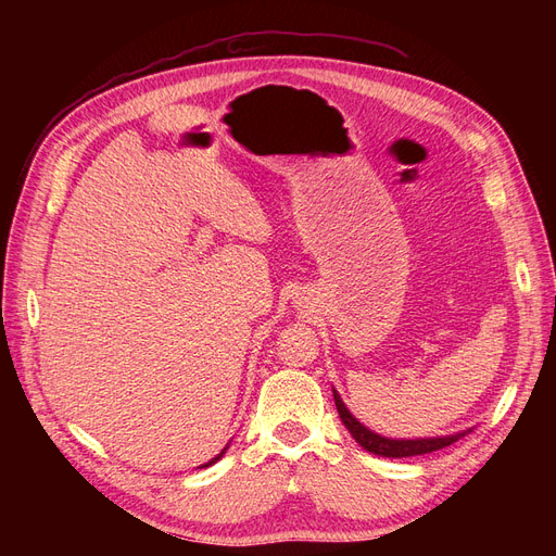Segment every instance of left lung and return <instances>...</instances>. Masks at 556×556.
I'll return each mask as SVG.
<instances>
[{
    "label": "left lung",
    "instance_id": "1",
    "mask_svg": "<svg viewBox=\"0 0 556 556\" xmlns=\"http://www.w3.org/2000/svg\"><path fill=\"white\" fill-rule=\"evenodd\" d=\"M333 401H336V410L341 415V422L348 427L350 435L355 439L364 450L378 454V457H415V454H429L435 450H443L452 445L454 441H459L464 433H454V435H443V439H419V441H392V439H382V435L368 431L364 425H359L355 417L350 415L345 408V403L341 396L333 390Z\"/></svg>",
    "mask_w": 556,
    "mask_h": 556
}]
</instances>
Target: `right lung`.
I'll return each instance as SVG.
<instances>
[{
    "instance_id": "1",
    "label": "right lung",
    "mask_w": 556,
    "mask_h": 556,
    "mask_svg": "<svg viewBox=\"0 0 556 556\" xmlns=\"http://www.w3.org/2000/svg\"><path fill=\"white\" fill-rule=\"evenodd\" d=\"M223 454H225V450H223V452H220V454H217V457H215V459H211V462H208V464H204V466H201V468H206V466H211V464H215V462H217V459H220V457H223Z\"/></svg>"
}]
</instances>
